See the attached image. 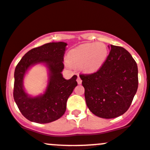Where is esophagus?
Listing matches in <instances>:
<instances>
[{
  "mask_svg": "<svg viewBox=\"0 0 150 150\" xmlns=\"http://www.w3.org/2000/svg\"><path fill=\"white\" fill-rule=\"evenodd\" d=\"M77 82H78V84H81V83H82V80L80 79V78L79 77V75H78V78H77Z\"/></svg>",
  "mask_w": 150,
  "mask_h": 150,
  "instance_id": "1",
  "label": "esophagus"
}]
</instances>
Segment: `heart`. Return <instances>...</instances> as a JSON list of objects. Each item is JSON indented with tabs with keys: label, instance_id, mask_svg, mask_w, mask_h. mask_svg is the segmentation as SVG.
I'll return each instance as SVG.
<instances>
[{
	"label": "heart",
	"instance_id": "b5f03b06",
	"mask_svg": "<svg viewBox=\"0 0 150 150\" xmlns=\"http://www.w3.org/2000/svg\"><path fill=\"white\" fill-rule=\"evenodd\" d=\"M108 55V49L102 42L86 43L72 50L67 55L71 65L80 66L82 70L93 73L100 68Z\"/></svg>",
	"mask_w": 150,
	"mask_h": 150
}]
</instances>
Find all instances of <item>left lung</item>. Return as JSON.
Instances as JSON below:
<instances>
[{"mask_svg":"<svg viewBox=\"0 0 150 150\" xmlns=\"http://www.w3.org/2000/svg\"><path fill=\"white\" fill-rule=\"evenodd\" d=\"M108 47L109 54L97 72L80 75L87 106L103 119L124 114L138 88L137 64L130 53L121 47Z\"/></svg>","mask_w":150,"mask_h":150,"instance_id":"obj_1","label":"left lung"}]
</instances>
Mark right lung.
<instances>
[{"label": "right lung", "mask_w": 150, "mask_h": 150, "mask_svg": "<svg viewBox=\"0 0 150 150\" xmlns=\"http://www.w3.org/2000/svg\"><path fill=\"white\" fill-rule=\"evenodd\" d=\"M67 43L50 42L29 50L18 63L14 72L13 98L25 118L39 124L57 120L66 111L67 100L78 86L77 75L70 80L63 78L64 54ZM37 64H44L48 69V84L41 95L29 96L23 88V78L28 70Z\"/></svg>", "instance_id": "right-lung-1"}]
</instances>
